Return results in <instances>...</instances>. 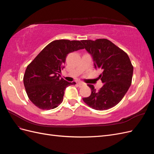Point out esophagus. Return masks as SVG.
<instances>
[{
    "mask_svg": "<svg viewBox=\"0 0 154 154\" xmlns=\"http://www.w3.org/2000/svg\"><path fill=\"white\" fill-rule=\"evenodd\" d=\"M78 86L80 87H82V86L85 85V83H82V82H79V83H78Z\"/></svg>",
    "mask_w": 154,
    "mask_h": 154,
    "instance_id": "obj_1",
    "label": "esophagus"
}]
</instances>
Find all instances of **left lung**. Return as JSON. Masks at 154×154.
<instances>
[{
  "label": "left lung",
  "instance_id": "1",
  "mask_svg": "<svg viewBox=\"0 0 154 154\" xmlns=\"http://www.w3.org/2000/svg\"><path fill=\"white\" fill-rule=\"evenodd\" d=\"M90 53L96 69L103 72L99 76L103 85L97 91L93 85L90 96L83 98L91 108L105 110L112 108L123 98L132 83L134 67L128 54L111 41L105 38L82 40Z\"/></svg>",
  "mask_w": 154,
  "mask_h": 154
}]
</instances>
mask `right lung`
<instances>
[{
  "mask_svg": "<svg viewBox=\"0 0 154 154\" xmlns=\"http://www.w3.org/2000/svg\"><path fill=\"white\" fill-rule=\"evenodd\" d=\"M84 49L81 41L57 40L42 50L27 66L24 75V85L30 101L42 110L57 107L63 101L66 88L70 83L60 78L67 55Z\"/></svg>",
  "mask_w": 154,
  "mask_h": 154,
  "instance_id": "1",
  "label": "right lung"
}]
</instances>
